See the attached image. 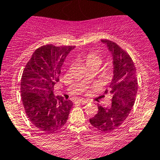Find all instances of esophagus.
<instances>
[{"instance_id": "1", "label": "esophagus", "mask_w": 160, "mask_h": 160, "mask_svg": "<svg viewBox=\"0 0 160 160\" xmlns=\"http://www.w3.org/2000/svg\"><path fill=\"white\" fill-rule=\"evenodd\" d=\"M78 102H79L80 103H82V104H86V103L88 102L87 100H84V99H78Z\"/></svg>"}]
</instances>
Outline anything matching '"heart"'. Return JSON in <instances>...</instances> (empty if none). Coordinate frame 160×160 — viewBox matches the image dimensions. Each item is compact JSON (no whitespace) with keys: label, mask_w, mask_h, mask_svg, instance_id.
Masks as SVG:
<instances>
[{"label":"heart","mask_w":160,"mask_h":160,"mask_svg":"<svg viewBox=\"0 0 160 160\" xmlns=\"http://www.w3.org/2000/svg\"><path fill=\"white\" fill-rule=\"evenodd\" d=\"M84 61L87 66L92 65H98L100 66L102 64V58L96 53H89L84 57Z\"/></svg>","instance_id":"heart-1"}]
</instances>
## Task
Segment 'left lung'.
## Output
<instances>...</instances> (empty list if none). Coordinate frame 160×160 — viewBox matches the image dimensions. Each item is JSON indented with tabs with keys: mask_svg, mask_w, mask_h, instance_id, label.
<instances>
[{
	"mask_svg": "<svg viewBox=\"0 0 160 160\" xmlns=\"http://www.w3.org/2000/svg\"><path fill=\"white\" fill-rule=\"evenodd\" d=\"M101 42L107 45L113 59L114 75L110 88L104 93L111 96L112 102L110 107L98 106V114L90 118V122L98 131L110 132L122 125L129 115L135 104L138 80L136 69L130 55L111 41L105 39Z\"/></svg>",
	"mask_w": 160,
	"mask_h": 160,
	"instance_id": "obj_1",
	"label": "left lung"
}]
</instances>
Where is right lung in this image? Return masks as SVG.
Masks as SVG:
<instances>
[{
  "label": "right lung",
  "instance_id": "right-lung-1",
  "mask_svg": "<svg viewBox=\"0 0 160 160\" xmlns=\"http://www.w3.org/2000/svg\"><path fill=\"white\" fill-rule=\"evenodd\" d=\"M74 46L46 45L37 49L24 69L21 92L28 118L39 130L54 133L67 121L73 103L55 96L53 87L59 81L65 59Z\"/></svg>",
  "mask_w": 160,
  "mask_h": 160
}]
</instances>
